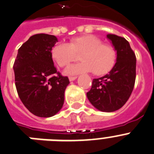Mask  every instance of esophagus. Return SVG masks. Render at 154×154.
Masks as SVG:
<instances>
[{
  "mask_svg": "<svg viewBox=\"0 0 154 154\" xmlns=\"http://www.w3.org/2000/svg\"><path fill=\"white\" fill-rule=\"evenodd\" d=\"M77 78V76H74V77H69V80L70 81H74V80H76V79Z\"/></svg>",
  "mask_w": 154,
  "mask_h": 154,
  "instance_id": "obj_1",
  "label": "esophagus"
}]
</instances>
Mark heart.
I'll return each instance as SVG.
<instances>
[{
	"instance_id": "1",
	"label": "heart",
	"mask_w": 154,
	"mask_h": 154,
	"mask_svg": "<svg viewBox=\"0 0 154 154\" xmlns=\"http://www.w3.org/2000/svg\"><path fill=\"white\" fill-rule=\"evenodd\" d=\"M82 61L67 69L68 74L93 71L95 75H103L110 71L117 60V51L112 45L103 43L94 35L73 37L69 43L61 42L51 49V57L60 67H66L81 54Z\"/></svg>"
}]
</instances>
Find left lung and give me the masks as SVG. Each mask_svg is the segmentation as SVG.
Instances as JSON below:
<instances>
[{
    "instance_id": "left-lung-1",
    "label": "left lung",
    "mask_w": 154,
    "mask_h": 154,
    "mask_svg": "<svg viewBox=\"0 0 154 154\" xmlns=\"http://www.w3.org/2000/svg\"><path fill=\"white\" fill-rule=\"evenodd\" d=\"M117 51V60L108 74L94 79L87 97L101 112L121 109L133 92L136 81V58L129 42L116 35H108Z\"/></svg>"
}]
</instances>
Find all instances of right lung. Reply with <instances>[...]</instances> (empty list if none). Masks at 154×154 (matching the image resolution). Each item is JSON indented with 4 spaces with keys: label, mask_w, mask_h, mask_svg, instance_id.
<instances>
[{
    "label": "right lung",
    "mask_w": 154,
    "mask_h": 154,
    "mask_svg": "<svg viewBox=\"0 0 154 154\" xmlns=\"http://www.w3.org/2000/svg\"><path fill=\"white\" fill-rule=\"evenodd\" d=\"M57 42V37L52 35L31 36L18 49L13 66L20 99L38 117H51L62 109L64 92L69 83L53 63L51 49Z\"/></svg>",
    "instance_id": "add662e5"
}]
</instances>
